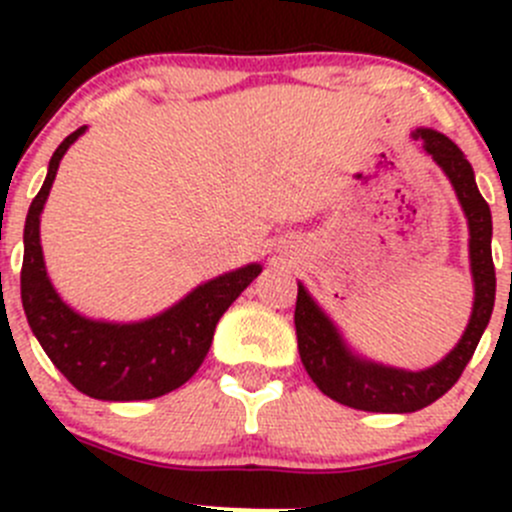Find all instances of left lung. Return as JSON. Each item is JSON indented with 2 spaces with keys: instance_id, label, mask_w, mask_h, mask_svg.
Here are the masks:
<instances>
[{
  "instance_id": "1",
  "label": "left lung",
  "mask_w": 512,
  "mask_h": 512,
  "mask_svg": "<svg viewBox=\"0 0 512 512\" xmlns=\"http://www.w3.org/2000/svg\"><path fill=\"white\" fill-rule=\"evenodd\" d=\"M411 138L423 146L433 163L451 180L463 215L468 220V260L473 277V309L456 347L441 361L421 371L381 364L354 352L334 319L319 307L309 289L297 282V327L299 359L322 394L349 409L371 414H411L441 399L458 381L476 352L480 337L490 322L495 304V267L490 252L493 218L488 203L480 195L471 163L461 148L433 128H416Z\"/></svg>"
}]
</instances>
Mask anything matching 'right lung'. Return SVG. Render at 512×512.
<instances>
[{
    "label": "right lung",
    "instance_id": "obj_1",
    "mask_svg": "<svg viewBox=\"0 0 512 512\" xmlns=\"http://www.w3.org/2000/svg\"><path fill=\"white\" fill-rule=\"evenodd\" d=\"M84 133L86 126H81L56 148L44 185L29 205L22 262L24 314L41 349L81 394L98 401L158 399L200 369L220 317L260 275L262 265L250 262L213 277L173 307L138 322H106L76 312L51 285L39 225L61 158Z\"/></svg>",
    "mask_w": 512,
    "mask_h": 512
}]
</instances>
